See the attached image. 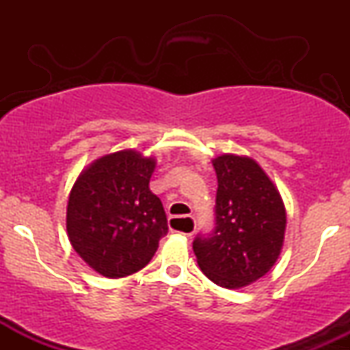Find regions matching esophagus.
<instances>
[{
	"mask_svg": "<svg viewBox=\"0 0 350 350\" xmlns=\"http://www.w3.org/2000/svg\"><path fill=\"white\" fill-rule=\"evenodd\" d=\"M172 219H178V217H172ZM172 219H171V220H172ZM180 219H187L189 222L192 224L191 230H189V232H183V235H184V237H192V235H194V219H192V217H180Z\"/></svg>",
	"mask_w": 350,
	"mask_h": 350,
	"instance_id": "esophagus-1",
	"label": "esophagus"
}]
</instances>
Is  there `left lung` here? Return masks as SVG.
<instances>
[{
  "mask_svg": "<svg viewBox=\"0 0 350 350\" xmlns=\"http://www.w3.org/2000/svg\"><path fill=\"white\" fill-rule=\"evenodd\" d=\"M217 174L215 230L192 243L199 268L227 290L255 283L278 260L286 230L280 191L255 159L220 154Z\"/></svg>",
  "mask_w": 350,
  "mask_h": 350,
  "instance_id": "8db88e82",
  "label": "left lung"
}]
</instances>
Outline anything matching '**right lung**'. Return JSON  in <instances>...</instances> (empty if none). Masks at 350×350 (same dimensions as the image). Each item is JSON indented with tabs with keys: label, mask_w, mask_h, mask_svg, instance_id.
Masks as SVG:
<instances>
[{
	"label": "right lung",
	"mask_w": 350,
	"mask_h": 350,
	"mask_svg": "<svg viewBox=\"0 0 350 350\" xmlns=\"http://www.w3.org/2000/svg\"><path fill=\"white\" fill-rule=\"evenodd\" d=\"M154 170L152 156L115 151L88 164L70 189L67 235L80 258L105 278L142 270L167 234L161 200L150 191Z\"/></svg>",
	"instance_id": "obj_1"
}]
</instances>
